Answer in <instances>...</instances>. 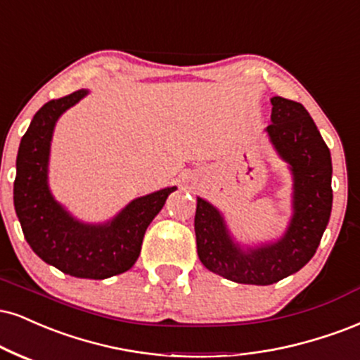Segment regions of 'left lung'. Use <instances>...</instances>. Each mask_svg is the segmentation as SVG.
Segmentation results:
<instances>
[{
	"instance_id": "obj_1",
	"label": "left lung",
	"mask_w": 360,
	"mask_h": 360,
	"mask_svg": "<svg viewBox=\"0 0 360 360\" xmlns=\"http://www.w3.org/2000/svg\"><path fill=\"white\" fill-rule=\"evenodd\" d=\"M268 136L292 166L293 214L288 231L274 245L243 251L229 238L221 214L198 198L194 231L198 257L207 270L248 285H271L295 274L317 251L332 211L330 150L302 103L271 98Z\"/></svg>"
}]
</instances>
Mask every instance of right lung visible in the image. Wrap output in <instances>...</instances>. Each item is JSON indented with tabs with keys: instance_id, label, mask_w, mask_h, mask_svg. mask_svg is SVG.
Here are the masks:
<instances>
[{
	"instance_id": "add662e5",
	"label": "right lung",
	"mask_w": 360,
	"mask_h": 360,
	"mask_svg": "<svg viewBox=\"0 0 360 360\" xmlns=\"http://www.w3.org/2000/svg\"><path fill=\"white\" fill-rule=\"evenodd\" d=\"M85 95L86 90H77L53 98L34 114L18 149L13 199L23 235L43 262L77 278L103 280L136 263L147 226L176 186L134 199L107 224L73 219L51 198L46 166L56 119Z\"/></svg>"
}]
</instances>
